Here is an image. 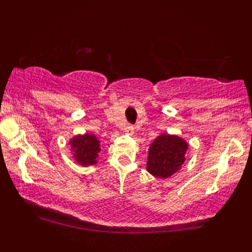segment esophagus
<instances>
[{"label":"esophagus","mask_w":252,"mask_h":252,"mask_svg":"<svg viewBox=\"0 0 252 252\" xmlns=\"http://www.w3.org/2000/svg\"><path fill=\"white\" fill-rule=\"evenodd\" d=\"M125 132L127 134H133L134 133V127L133 125H130V124H127L126 127H125Z\"/></svg>","instance_id":"esophagus-1"}]
</instances>
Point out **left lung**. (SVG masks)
<instances>
[{"label": "left lung", "instance_id": "1", "mask_svg": "<svg viewBox=\"0 0 252 252\" xmlns=\"http://www.w3.org/2000/svg\"><path fill=\"white\" fill-rule=\"evenodd\" d=\"M188 144L177 135L161 134L149 149L147 170L157 178H168L179 171L185 161Z\"/></svg>", "mask_w": 252, "mask_h": 252}]
</instances>
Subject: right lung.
I'll return each instance as SVG.
<instances>
[{
  "label": "right lung",
  "instance_id": "right-lung-1",
  "mask_svg": "<svg viewBox=\"0 0 252 252\" xmlns=\"http://www.w3.org/2000/svg\"><path fill=\"white\" fill-rule=\"evenodd\" d=\"M70 144L74 153V158L81 165L96 164V157L101 148L99 142L95 135H78L71 140Z\"/></svg>",
  "mask_w": 252,
  "mask_h": 252
}]
</instances>
